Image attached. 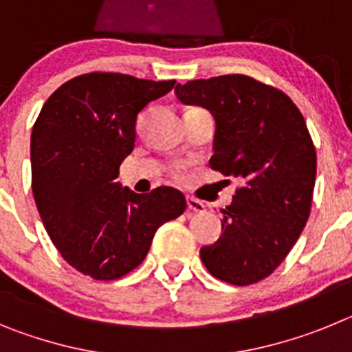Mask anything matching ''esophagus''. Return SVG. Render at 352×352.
<instances>
[{
	"label": "esophagus",
	"mask_w": 352,
	"mask_h": 352,
	"mask_svg": "<svg viewBox=\"0 0 352 352\" xmlns=\"http://www.w3.org/2000/svg\"><path fill=\"white\" fill-rule=\"evenodd\" d=\"M186 206H188V210L190 211H195V213H204V211H206V204H204L203 201H197V199L194 197L186 199Z\"/></svg>",
	"instance_id": "obj_1"
}]
</instances>
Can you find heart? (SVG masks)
Segmentation results:
<instances>
[{
  "instance_id": "1",
  "label": "heart",
  "mask_w": 352,
  "mask_h": 352,
  "mask_svg": "<svg viewBox=\"0 0 352 352\" xmlns=\"http://www.w3.org/2000/svg\"><path fill=\"white\" fill-rule=\"evenodd\" d=\"M173 174H174V176H176V178H178V176H179V170H178V169H174Z\"/></svg>"
}]
</instances>
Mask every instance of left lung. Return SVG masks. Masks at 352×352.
<instances>
[{"label": "left lung", "instance_id": "obj_1", "mask_svg": "<svg viewBox=\"0 0 352 352\" xmlns=\"http://www.w3.org/2000/svg\"><path fill=\"white\" fill-rule=\"evenodd\" d=\"M214 118L213 170L241 182L223 210L222 236L201 248L208 272L232 285L272 275L309 220L317 155L303 114L280 89L241 74L176 86Z\"/></svg>", "mask_w": 352, "mask_h": 352}]
</instances>
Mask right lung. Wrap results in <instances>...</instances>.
I'll return each instance as SVG.
<instances>
[{"mask_svg": "<svg viewBox=\"0 0 352 352\" xmlns=\"http://www.w3.org/2000/svg\"><path fill=\"white\" fill-rule=\"evenodd\" d=\"M176 80L114 72L74 77L43 104L31 132V188L65 261L95 280H116L144 261L162 223L178 219L173 186L135 194L116 182L135 146L139 113Z\"/></svg>", "mask_w": 352, "mask_h": 352, "instance_id": "obj_1", "label": "right lung"}]
</instances>
